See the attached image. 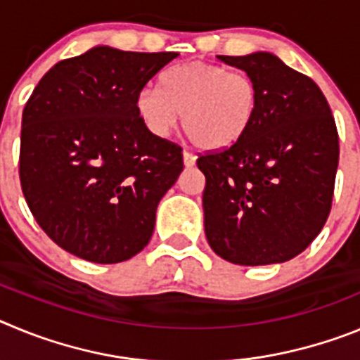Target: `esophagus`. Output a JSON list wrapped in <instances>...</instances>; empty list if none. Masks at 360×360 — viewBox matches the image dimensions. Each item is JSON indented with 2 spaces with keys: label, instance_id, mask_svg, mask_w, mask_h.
<instances>
[{
  "label": "esophagus",
  "instance_id": "34e87169",
  "mask_svg": "<svg viewBox=\"0 0 360 360\" xmlns=\"http://www.w3.org/2000/svg\"><path fill=\"white\" fill-rule=\"evenodd\" d=\"M184 164H186V167H193V165L196 164L195 155L189 151H184Z\"/></svg>",
  "mask_w": 360,
  "mask_h": 360
}]
</instances>
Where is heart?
Masks as SVG:
<instances>
[{
	"instance_id": "obj_1",
	"label": "heart",
	"mask_w": 360,
	"mask_h": 360,
	"mask_svg": "<svg viewBox=\"0 0 360 360\" xmlns=\"http://www.w3.org/2000/svg\"><path fill=\"white\" fill-rule=\"evenodd\" d=\"M256 82L241 72L209 63L165 70L160 88L136 94V113L155 136H167L182 113V128L202 149H225L249 131L257 115Z\"/></svg>"
}]
</instances>
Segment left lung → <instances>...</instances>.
Instances as JSON below:
<instances>
[{
	"instance_id": "obj_1",
	"label": "left lung",
	"mask_w": 360,
	"mask_h": 360,
	"mask_svg": "<svg viewBox=\"0 0 360 360\" xmlns=\"http://www.w3.org/2000/svg\"><path fill=\"white\" fill-rule=\"evenodd\" d=\"M218 59L243 70L259 101L236 144L196 160L205 174V236L236 265L285 263L316 240L332 209L335 120L319 86L274 53Z\"/></svg>"
}]
</instances>
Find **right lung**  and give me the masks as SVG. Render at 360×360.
<instances>
[{
  "instance_id": "right-lung-1",
  "label": "right lung",
  "mask_w": 360,
  "mask_h": 360,
  "mask_svg": "<svg viewBox=\"0 0 360 360\" xmlns=\"http://www.w3.org/2000/svg\"><path fill=\"white\" fill-rule=\"evenodd\" d=\"M176 56L94 46L52 66L32 91L21 120V189L66 252L108 265L151 240L158 202L184 158L180 146L146 128L135 101Z\"/></svg>"
}]
</instances>
